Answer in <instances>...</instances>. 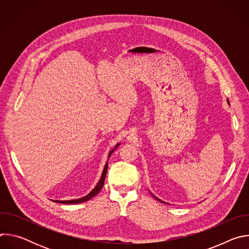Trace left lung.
<instances>
[{
    "instance_id": "left-lung-1",
    "label": "left lung",
    "mask_w": 249,
    "mask_h": 249,
    "mask_svg": "<svg viewBox=\"0 0 249 249\" xmlns=\"http://www.w3.org/2000/svg\"><path fill=\"white\" fill-rule=\"evenodd\" d=\"M228 103H230V101H229V99H228ZM153 196H154V195H153ZM154 197H155V198H156V199H157V200H158V201H160V199H159V198H157V197H156V196H154ZM160 202H162V201H160ZM162 203H164V202H162Z\"/></svg>"
}]
</instances>
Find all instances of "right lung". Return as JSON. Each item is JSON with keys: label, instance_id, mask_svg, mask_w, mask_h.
I'll list each match as a JSON object with an SVG mask.
<instances>
[{"label": "right lung", "instance_id": "add662e5", "mask_svg": "<svg viewBox=\"0 0 249 249\" xmlns=\"http://www.w3.org/2000/svg\"><path fill=\"white\" fill-rule=\"evenodd\" d=\"M120 144H117L116 146H115V148L113 149V150H111L110 152H109V154H108V158L111 156V154L114 152V150L119 146ZM107 166H108V162H106V164H105V166H104V168H103V171H102V174H101V177H100V179H99V181H98V183L96 184V186L87 195V196H85V197H83V198H79V199H75V200H67V201H58V200H53L54 202H58V203H61V204H79V203H83V202H86V201H89V200H90L92 197H94L100 190H101V188H102V186H103V183H104V180H105V176H106V172H107Z\"/></svg>", "mask_w": 249, "mask_h": 249}]
</instances>
